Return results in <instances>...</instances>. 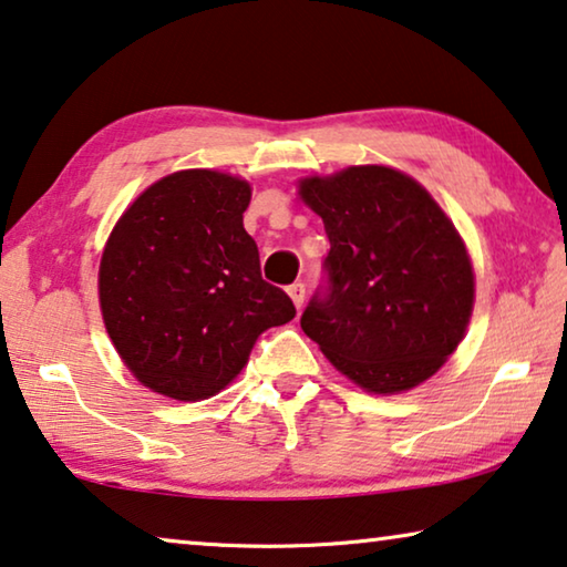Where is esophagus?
<instances>
[{"label": "esophagus", "mask_w": 567, "mask_h": 567, "mask_svg": "<svg viewBox=\"0 0 567 567\" xmlns=\"http://www.w3.org/2000/svg\"><path fill=\"white\" fill-rule=\"evenodd\" d=\"M287 295H290L292 298V302H295V308H302V302H305V285L302 282H292L290 287H287Z\"/></svg>", "instance_id": "obj_1"}]
</instances>
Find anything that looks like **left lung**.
Returning <instances> with one entry per match:
<instances>
[{"instance_id":"left-lung-1","label":"left lung","mask_w":567,"mask_h":567,"mask_svg":"<svg viewBox=\"0 0 567 567\" xmlns=\"http://www.w3.org/2000/svg\"><path fill=\"white\" fill-rule=\"evenodd\" d=\"M326 224V285L300 326L328 361L371 393L424 383L464 338L474 305L470 255L429 192L389 166L300 182Z\"/></svg>"}]
</instances>
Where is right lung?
<instances>
[{
    "instance_id": "obj_1",
    "label": "right lung",
    "mask_w": 567,
    "mask_h": 567,
    "mask_svg": "<svg viewBox=\"0 0 567 567\" xmlns=\"http://www.w3.org/2000/svg\"><path fill=\"white\" fill-rule=\"evenodd\" d=\"M251 188L237 176L188 168L148 186L115 224L97 292L123 363L176 401L219 393L267 328L295 318L262 280L241 214Z\"/></svg>"
}]
</instances>
